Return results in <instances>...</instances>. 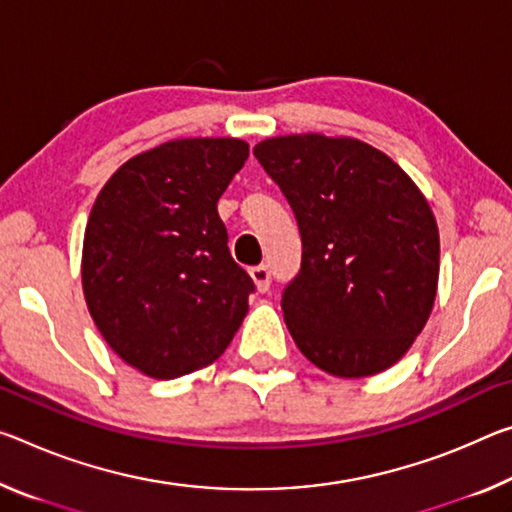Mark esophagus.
Returning a JSON list of instances; mask_svg holds the SVG:
<instances>
[{"label": "esophagus", "mask_w": 512, "mask_h": 512, "mask_svg": "<svg viewBox=\"0 0 512 512\" xmlns=\"http://www.w3.org/2000/svg\"><path fill=\"white\" fill-rule=\"evenodd\" d=\"M248 273H250V278H253L257 291H262V294H264V291H269V287H271V273H269V269H266L264 264L253 266V269H250Z\"/></svg>", "instance_id": "34e87169"}]
</instances>
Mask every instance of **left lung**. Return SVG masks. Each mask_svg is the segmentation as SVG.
<instances>
[{
    "instance_id": "left-lung-1",
    "label": "left lung",
    "mask_w": 512,
    "mask_h": 512,
    "mask_svg": "<svg viewBox=\"0 0 512 512\" xmlns=\"http://www.w3.org/2000/svg\"><path fill=\"white\" fill-rule=\"evenodd\" d=\"M255 157L294 209L303 262L282 296L300 353L337 378L399 362L433 312L440 230L412 177L353 136L287 134Z\"/></svg>"
}]
</instances>
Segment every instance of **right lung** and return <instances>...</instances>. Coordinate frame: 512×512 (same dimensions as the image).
<instances>
[{
	"label": "right lung",
	"mask_w": 512,
	"mask_h": 512,
	"mask_svg": "<svg viewBox=\"0 0 512 512\" xmlns=\"http://www.w3.org/2000/svg\"><path fill=\"white\" fill-rule=\"evenodd\" d=\"M248 143L198 136L127 159L97 193L81 248V287L111 351L170 380L221 358L253 280L230 257L218 198Z\"/></svg>",
	"instance_id": "obj_1"
}]
</instances>
